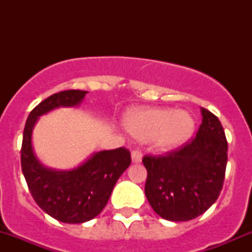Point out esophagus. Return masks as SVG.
Here are the masks:
<instances>
[{"mask_svg": "<svg viewBox=\"0 0 252 252\" xmlns=\"http://www.w3.org/2000/svg\"><path fill=\"white\" fill-rule=\"evenodd\" d=\"M141 159H142L141 152L139 151V150H134V151L131 152V161H133L134 163H139V162H141Z\"/></svg>", "mask_w": 252, "mask_h": 252, "instance_id": "esophagus-1", "label": "esophagus"}]
</instances>
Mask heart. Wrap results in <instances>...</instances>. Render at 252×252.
I'll list each match as a JSON object with an SVG mask.
<instances>
[{
    "label": "heart",
    "instance_id": "heart-1",
    "mask_svg": "<svg viewBox=\"0 0 252 252\" xmlns=\"http://www.w3.org/2000/svg\"><path fill=\"white\" fill-rule=\"evenodd\" d=\"M124 126L134 138L151 139L155 147L168 151L189 140L194 133L195 121L187 111L144 107L129 112L124 117Z\"/></svg>",
    "mask_w": 252,
    "mask_h": 252
}]
</instances>
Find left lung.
I'll use <instances>...</instances> for the list:
<instances>
[{
    "mask_svg": "<svg viewBox=\"0 0 252 252\" xmlns=\"http://www.w3.org/2000/svg\"><path fill=\"white\" fill-rule=\"evenodd\" d=\"M196 136L164 156L142 158L145 195L155 212L172 222L194 220L216 202L227 167L228 142L220 119L201 108Z\"/></svg>",
    "mask_w": 252,
    "mask_h": 252,
    "instance_id": "left-lung-1",
    "label": "left lung"
}]
</instances>
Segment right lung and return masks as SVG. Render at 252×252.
Here are the masks:
<instances>
[{"instance_id": "add662e5", "label": "right lung", "mask_w": 252, "mask_h": 252, "mask_svg": "<svg viewBox=\"0 0 252 252\" xmlns=\"http://www.w3.org/2000/svg\"><path fill=\"white\" fill-rule=\"evenodd\" d=\"M88 91L65 90L53 94L30 112L22 142V171L32 196L42 211L63 223H84L100 215L107 205L118 178L130 166V152L124 147L91 155L69 171L42 166L35 156L32 134L37 119L60 107H74Z\"/></svg>"}]
</instances>
